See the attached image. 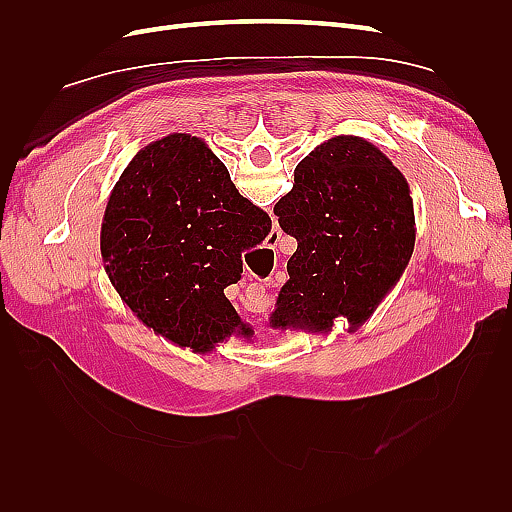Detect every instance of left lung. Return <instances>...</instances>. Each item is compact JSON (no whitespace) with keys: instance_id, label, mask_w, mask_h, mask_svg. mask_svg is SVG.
Masks as SVG:
<instances>
[{"instance_id":"left-lung-1","label":"left lung","mask_w":512,"mask_h":512,"mask_svg":"<svg viewBox=\"0 0 512 512\" xmlns=\"http://www.w3.org/2000/svg\"><path fill=\"white\" fill-rule=\"evenodd\" d=\"M297 239L269 318L273 329L329 333L335 318L356 331L399 282L414 252L410 185L361 136H333L294 168L292 190L273 207Z\"/></svg>"}]
</instances>
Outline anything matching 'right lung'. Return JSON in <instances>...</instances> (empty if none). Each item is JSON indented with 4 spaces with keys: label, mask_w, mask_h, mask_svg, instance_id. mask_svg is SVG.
I'll return each instance as SVG.
<instances>
[{
    "label": "right lung",
    "mask_w": 512,
    "mask_h": 512,
    "mask_svg": "<svg viewBox=\"0 0 512 512\" xmlns=\"http://www.w3.org/2000/svg\"><path fill=\"white\" fill-rule=\"evenodd\" d=\"M269 232V215L239 194L203 138L175 132L143 147L121 173L100 250L138 320L205 354L232 333H250L224 288L241 280V252Z\"/></svg>",
    "instance_id": "obj_1"
}]
</instances>
